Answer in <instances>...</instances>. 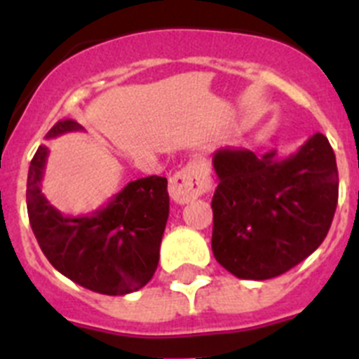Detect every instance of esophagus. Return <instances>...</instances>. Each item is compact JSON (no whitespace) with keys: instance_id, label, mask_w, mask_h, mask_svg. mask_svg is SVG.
Returning a JSON list of instances; mask_svg holds the SVG:
<instances>
[{"instance_id":"1","label":"esophagus","mask_w":359,"mask_h":359,"mask_svg":"<svg viewBox=\"0 0 359 359\" xmlns=\"http://www.w3.org/2000/svg\"><path fill=\"white\" fill-rule=\"evenodd\" d=\"M210 189V176L203 165L189 163L169 180L170 199L177 205L194 201Z\"/></svg>"}]
</instances>
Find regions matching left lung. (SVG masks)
I'll use <instances>...</instances> for the list:
<instances>
[{"label": "left lung", "mask_w": 359, "mask_h": 359, "mask_svg": "<svg viewBox=\"0 0 359 359\" xmlns=\"http://www.w3.org/2000/svg\"><path fill=\"white\" fill-rule=\"evenodd\" d=\"M212 163L219 180L212 252L231 275L278 277L323 243L338 203V167L322 133L287 158L217 149Z\"/></svg>", "instance_id": "left-lung-1"}]
</instances>
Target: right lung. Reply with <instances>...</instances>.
Wrapping results in <instances>:
<instances>
[{"mask_svg":"<svg viewBox=\"0 0 359 359\" xmlns=\"http://www.w3.org/2000/svg\"><path fill=\"white\" fill-rule=\"evenodd\" d=\"M82 131L73 120L57 122L46 140ZM48 147L39 145L30 161L27 208L30 226L50 264L95 293L128 294L144 287L160 261V244L169 219L167 177L129 182L106 207L88 215H62L41 192Z\"/></svg>","mask_w":359,"mask_h":359,"instance_id":"obj_1","label":"right lung"}]
</instances>
